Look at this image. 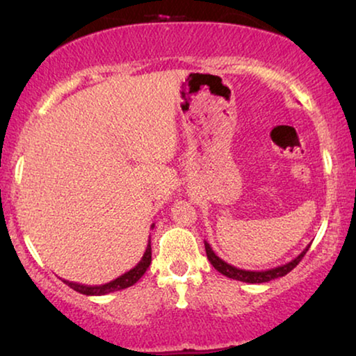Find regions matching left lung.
I'll return each instance as SVG.
<instances>
[{"label": "left lung", "mask_w": 356, "mask_h": 356, "mask_svg": "<svg viewBox=\"0 0 356 356\" xmlns=\"http://www.w3.org/2000/svg\"><path fill=\"white\" fill-rule=\"evenodd\" d=\"M204 246H206V254H207V259L211 261V264L216 267V269L223 274L228 279H233V280H240V282H246V284H264V282H270L274 279H279V277H284L289 274L290 270H293L296 266L300 264V261L303 259V256L306 254V251L309 250L308 245L305 248L303 251L300 252L298 256L295 257V259H291L290 262H286L284 266H279V267H274V269H269V270H245V269H238L235 266H230L227 264L225 261L220 259L216 252L212 251L211 245H209L207 241H204Z\"/></svg>", "instance_id": "1"}]
</instances>
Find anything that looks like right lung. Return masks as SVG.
I'll use <instances>...</instances> for the list:
<instances>
[{"instance_id": "right-lung-1", "label": "right lung", "mask_w": 356, "mask_h": 356, "mask_svg": "<svg viewBox=\"0 0 356 356\" xmlns=\"http://www.w3.org/2000/svg\"><path fill=\"white\" fill-rule=\"evenodd\" d=\"M154 227L155 225L152 223V227H150V228H154ZM150 261H152V248H150V236H149V245H147V248H145L143 259L138 262V266L126 272V274L120 275L118 279L111 280V282H108V284L94 285V286H92V285H81V284H76V282H70V280H65V284L67 286H71L72 290L79 291V293L87 295V296H100V295H106V293H113V291L128 289V286L134 285L136 282H138L140 277L145 274V270L149 269Z\"/></svg>"}]
</instances>
